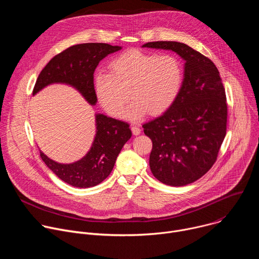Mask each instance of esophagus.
I'll return each instance as SVG.
<instances>
[{
  "mask_svg": "<svg viewBox=\"0 0 259 259\" xmlns=\"http://www.w3.org/2000/svg\"><path fill=\"white\" fill-rule=\"evenodd\" d=\"M131 130H132V133H133L134 135H139L140 132H141L139 126H138V125H135V124L131 125Z\"/></svg>",
  "mask_w": 259,
  "mask_h": 259,
  "instance_id": "obj_1",
  "label": "esophagus"
}]
</instances>
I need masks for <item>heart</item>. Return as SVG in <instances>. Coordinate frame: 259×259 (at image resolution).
I'll use <instances>...</instances> for the list:
<instances>
[{
    "label": "heart",
    "instance_id": "1",
    "mask_svg": "<svg viewBox=\"0 0 259 259\" xmlns=\"http://www.w3.org/2000/svg\"><path fill=\"white\" fill-rule=\"evenodd\" d=\"M109 72L94 76V91L108 114L119 117L127 99L133 101L123 112L124 119L135 121L147 113L162 114L174 103L182 86L183 69L172 55L129 50L108 65Z\"/></svg>",
    "mask_w": 259,
    "mask_h": 259
}]
</instances>
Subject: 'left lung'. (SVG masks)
I'll use <instances>...</instances> for the list:
<instances>
[{"instance_id":"1","label":"left lung","mask_w":259,"mask_h":259,"mask_svg":"<svg viewBox=\"0 0 259 259\" xmlns=\"http://www.w3.org/2000/svg\"><path fill=\"white\" fill-rule=\"evenodd\" d=\"M142 48L170 50L184 60L176 100L142 127L153 141L150 167L154 176L167 186H187L206 174L216 161L227 134L226 91L215 64L190 46L161 41Z\"/></svg>"}]
</instances>
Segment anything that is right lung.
Returning <instances> with one entry per match:
<instances>
[{
    "label": "right lung",
    "instance_id": "right-lung-1",
    "mask_svg": "<svg viewBox=\"0 0 259 259\" xmlns=\"http://www.w3.org/2000/svg\"><path fill=\"white\" fill-rule=\"evenodd\" d=\"M121 46L104 43H86L71 46L53 57L36 79L32 95L52 84H65L75 88L90 105H95L94 70L108 54ZM96 133L88 153L80 160L62 164L40 156L47 167L71 187L86 189L97 186L112 172L124 144L131 138L129 124L103 114H95Z\"/></svg>",
    "mask_w": 259,
    "mask_h": 259
}]
</instances>
